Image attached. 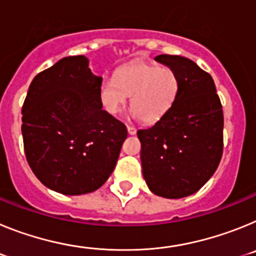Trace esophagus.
<instances>
[{"mask_svg": "<svg viewBox=\"0 0 256 256\" xmlns=\"http://www.w3.org/2000/svg\"><path fill=\"white\" fill-rule=\"evenodd\" d=\"M126 130H128V133H130V136L136 134V132H137V130H136L134 126H126Z\"/></svg>", "mask_w": 256, "mask_h": 256, "instance_id": "obj_1", "label": "esophagus"}]
</instances>
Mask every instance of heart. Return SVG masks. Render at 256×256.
I'll return each instance as SVG.
<instances>
[{
    "instance_id": "heart-1",
    "label": "heart",
    "mask_w": 256,
    "mask_h": 256,
    "mask_svg": "<svg viewBox=\"0 0 256 256\" xmlns=\"http://www.w3.org/2000/svg\"><path fill=\"white\" fill-rule=\"evenodd\" d=\"M180 91L177 74L170 68L150 62H132L118 69L115 78H105L98 98L108 114L119 115L132 96L133 115L144 123H155L169 112Z\"/></svg>"
}]
</instances>
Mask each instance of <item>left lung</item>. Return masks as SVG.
Returning <instances> with one entry per match:
<instances>
[{
    "label": "left lung",
    "mask_w": 256,
    "mask_h": 256,
    "mask_svg": "<svg viewBox=\"0 0 256 256\" xmlns=\"http://www.w3.org/2000/svg\"><path fill=\"white\" fill-rule=\"evenodd\" d=\"M155 60L177 74L180 91L162 119L137 132L144 178L155 195L182 198L198 192L223 152V110L212 76L183 56Z\"/></svg>",
    "instance_id": "8db88e82"
}]
</instances>
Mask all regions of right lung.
<instances>
[{
	"label": "right lung",
	"mask_w": 256,
	"mask_h": 256,
	"mask_svg": "<svg viewBox=\"0 0 256 256\" xmlns=\"http://www.w3.org/2000/svg\"><path fill=\"white\" fill-rule=\"evenodd\" d=\"M86 56H69L40 72L22 108V141L36 177L62 195L100 188L116 165L126 128L102 110V76Z\"/></svg>",
	"instance_id": "1"
}]
</instances>
